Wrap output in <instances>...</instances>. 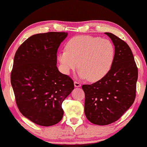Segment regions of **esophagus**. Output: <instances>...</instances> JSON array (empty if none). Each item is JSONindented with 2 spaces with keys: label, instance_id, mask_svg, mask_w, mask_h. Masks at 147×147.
Wrapping results in <instances>:
<instances>
[{
  "label": "esophagus",
  "instance_id": "1",
  "mask_svg": "<svg viewBox=\"0 0 147 147\" xmlns=\"http://www.w3.org/2000/svg\"><path fill=\"white\" fill-rule=\"evenodd\" d=\"M74 87H75V88H80V87L81 86V84L78 83V82H74Z\"/></svg>",
  "mask_w": 147,
  "mask_h": 147
}]
</instances>
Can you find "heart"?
Listing matches in <instances>:
<instances>
[{
    "mask_svg": "<svg viewBox=\"0 0 147 147\" xmlns=\"http://www.w3.org/2000/svg\"><path fill=\"white\" fill-rule=\"evenodd\" d=\"M57 58L65 74L74 70L78 62L79 76L97 82L110 71L115 58V47L109 39L76 36L67 43L65 51L59 52Z\"/></svg>",
    "mask_w": 147,
    "mask_h": 147,
    "instance_id": "obj_1",
    "label": "heart"
}]
</instances>
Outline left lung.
Listing matches in <instances>:
<instances>
[{
	"mask_svg": "<svg viewBox=\"0 0 147 147\" xmlns=\"http://www.w3.org/2000/svg\"><path fill=\"white\" fill-rule=\"evenodd\" d=\"M115 46V58L110 71L96 82L83 85L84 111L94 124L107 125L121 117L136 98L138 71L130 47L115 35L105 32Z\"/></svg>",
	"mask_w": 147,
	"mask_h": 147,
	"instance_id": "1",
	"label": "left lung"
}]
</instances>
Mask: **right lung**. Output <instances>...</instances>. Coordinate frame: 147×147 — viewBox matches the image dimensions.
<instances>
[{"label":"right lung","instance_id":"1","mask_svg":"<svg viewBox=\"0 0 147 147\" xmlns=\"http://www.w3.org/2000/svg\"><path fill=\"white\" fill-rule=\"evenodd\" d=\"M67 32H48L30 37L19 47L11 84L23 116L38 125L50 126L63 115L61 104L74 89L70 77L57 67V51Z\"/></svg>","mask_w":147,"mask_h":147}]
</instances>
